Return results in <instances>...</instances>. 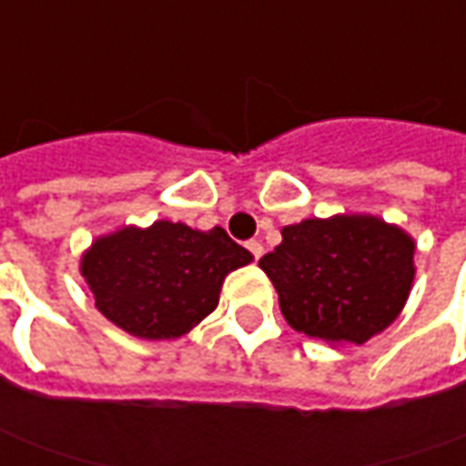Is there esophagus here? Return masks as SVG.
<instances>
[{
	"instance_id": "obj_1",
	"label": "esophagus",
	"mask_w": 466,
	"mask_h": 466,
	"mask_svg": "<svg viewBox=\"0 0 466 466\" xmlns=\"http://www.w3.org/2000/svg\"><path fill=\"white\" fill-rule=\"evenodd\" d=\"M248 249L252 252V258H255V260H260V258H263L265 248H263V242H260V239H249Z\"/></svg>"
}]
</instances>
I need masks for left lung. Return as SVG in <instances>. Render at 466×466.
<instances>
[{"label":"left lung","mask_w":466,"mask_h":466,"mask_svg":"<svg viewBox=\"0 0 466 466\" xmlns=\"http://www.w3.org/2000/svg\"><path fill=\"white\" fill-rule=\"evenodd\" d=\"M260 258L286 322L322 343L363 345L405 309L415 239L374 214L304 218Z\"/></svg>","instance_id":"8db88e82"}]
</instances>
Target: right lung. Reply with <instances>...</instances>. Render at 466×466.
<instances>
[{"instance_id": "obj_1", "label": "right lung", "mask_w": 466, "mask_h": 466, "mask_svg": "<svg viewBox=\"0 0 466 466\" xmlns=\"http://www.w3.org/2000/svg\"><path fill=\"white\" fill-rule=\"evenodd\" d=\"M252 263L221 227L208 232L159 218L92 239L79 273L95 307L141 340H177L217 309L224 279Z\"/></svg>"}]
</instances>
